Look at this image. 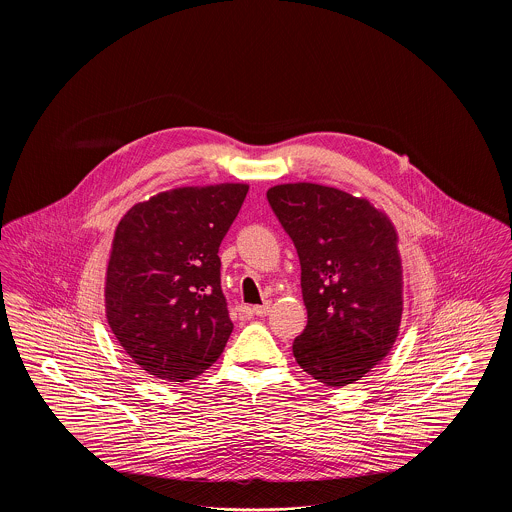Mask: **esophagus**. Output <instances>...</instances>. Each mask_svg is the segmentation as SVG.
<instances>
[{"label":"esophagus","mask_w":512,"mask_h":512,"mask_svg":"<svg viewBox=\"0 0 512 512\" xmlns=\"http://www.w3.org/2000/svg\"><path fill=\"white\" fill-rule=\"evenodd\" d=\"M253 315H257V317H267L268 313H270V303H265V305H255L253 309H249Z\"/></svg>","instance_id":"1"}]
</instances>
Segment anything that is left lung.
<instances>
[{"label":"left lung","mask_w":512,"mask_h":512,"mask_svg":"<svg viewBox=\"0 0 512 512\" xmlns=\"http://www.w3.org/2000/svg\"><path fill=\"white\" fill-rule=\"evenodd\" d=\"M267 197L301 263L307 326L293 341V357L320 384H353L390 353L399 334L397 230L368 199L338 188L278 184Z\"/></svg>","instance_id":"obj_1"}]
</instances>
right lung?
I'll return each instance as SVG.
<instances>
[{
	"mask_svg": "<svg viewBox=\"0 0 512 512\" xmlns=\"http://www.w3.org/2000/svg\"><path fill=\"white\" fill-rule=\"evenodd\" d=\"M249 186H186L136 203L117 224L105 276V315L147 374L188 382L232 334L220 290L219 247Z\"/></svg>",
	"mask_w": 512,
	"mask_h": 512,
	"instance_id": "add662e5",
	"label": "right lung"
}]
</instances>
